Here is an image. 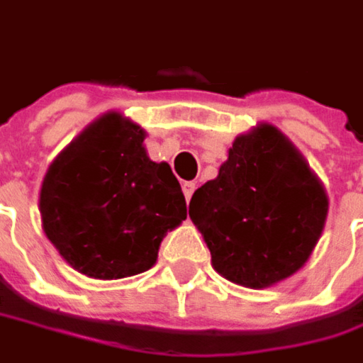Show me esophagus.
Wrapping results in <instances>:
<instances>
[{
	"label": "esophagus",
	"mask_w": 363,
	"mask_h": 363,
	"mask_svg": "<svg viewBox=\"0 0 363 363\" xmlns=\"http://www.w3.org/2000/svg\"><path fill=\"white\" fill-rule=\"evenodd\" d=\"M182 189H184V196H186V199L189 201L191 196H194V191H196V184H194V182H184V184H182Z\"/></svg>",
	"instance_id": "1"
}]
</instances>
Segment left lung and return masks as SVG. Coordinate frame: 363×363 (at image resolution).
Listing matches in <instances>:
<instances>
[{"mask_svg": "<svg viewBox=\"0 0 363 363\" xmlns=\"http://www.w3.org/2000/svg\"><path fill=\"white\" fill-rule=\"evenodd\" d=\"M325 216L322 182L269 123L238 135L218 177L189 201L213 269L254 289L294 276L310 259Z\"/></svg>", "mask_w": 363, "mask_h": 363, "instance_id": "obj_1", "label": "left lung"}]
</instances>
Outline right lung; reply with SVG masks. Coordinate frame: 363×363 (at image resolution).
Masks as SVG:
<instances>
[{
  "instance_id": "right-lung-1",
  "label": "right lung",
  "mask_w": 363,
  "mask_h": 363,
  "mask_svg": "<svg viewBox=\"0 0 363 363\" xmlns=\"http://www.w3.org/2000/svg\"><path fill=\"white\" fill-rule=\"evenodd\" d=\"M145 131L116 111L89 123L43 177V232L69 266L119 279L155 264L165 233L186 220L172 167L143 147Z\"/></svg>"
}]
</instances>
